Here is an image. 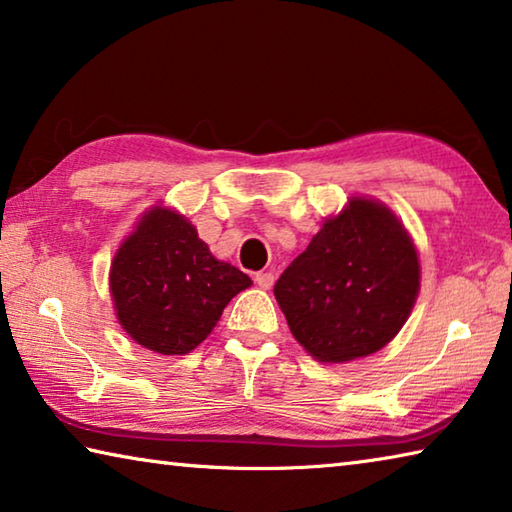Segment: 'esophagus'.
I'll list each match as a JSON object with an SVG mask.
<instances>
[{"mask_svg":"<svg viewBox=\"0 0 512 512\" xmlns=\"http://www.w3.org/2000/svg\"><path fill=\"white\" fill-rule=\"evenodd\" d=\"M255 282H257V287L271 289L273 282H275V275H273V273H257V275H255Z\"/></svg>","mask_w":512,"mask_h":512,"instance_id":"1","label":"esophagus"}]
</instances>
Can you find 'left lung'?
<instances>
[{
    "mask_svg": "<svg viewBox=\"0 0 512 512\" xmlns=\"http://www.w3.org/2000/svg\"><path fill=\"white\" fill-rule=\"evenodd\" d=\"M418 291L413 239L384 203L366 196L325 219L273 289L293 339L320 363L354 361L391 343Z\"/></svg>",
    "mask_w": 512,
    "mask_h": 512,
    "instance_id": "8db88e82",
    "label": "left lung"
}]
</instances>
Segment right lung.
Listing matches in <instances>:
<instances>
[{
    "label": "right lung",
    "instance_id": "1",
    "mask_svg": "<svg viewBox=\"0 0 512 512\" xmlns=\"http://www.w3.org/2000/svg\"><path fill=\"white\" fill-rule=\"evenodd\" d=\"M253 280L219 262L187 216L153 205L112 257L110 296L119 325L142 348L187 354Z\"/></svg>",
    "mask_w": 512,
    "mask_h": 512
}]
</instances>
